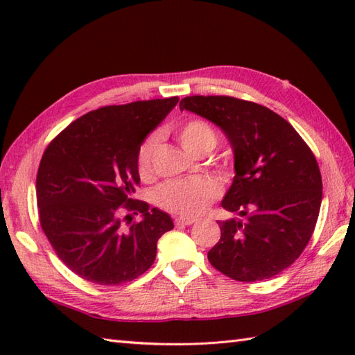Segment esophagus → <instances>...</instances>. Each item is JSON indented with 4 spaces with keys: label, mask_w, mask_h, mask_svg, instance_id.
I'll list each match as a JSON object with an SVG mask.
<instances>
[{
    "label": "esophagus",
    "mask_w": 355,
    "mask_h": 355,
    "mask_svg": "<svg viewBox=\"0 0 355 355\" xmlns=\"http://www.w3.org/2000/svg\"><path fill=\"white\" fill-rule=\"evenodd\" d=\"M193 223L192 218H175V225H192Z\"/></svg>",
    "instance_id": "obj_1"
}]
</instances>
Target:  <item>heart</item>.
Masks as SVG:
<instances>
[{"instance_id": "1", "label": "heart", "mask_w": 355, "mask_h": 355, "mask_svg": "<svg viewBox=\"0 0 355 355\" xmlns=\"http://www.w3.org/2000/svg\"><path fill=\"white\" fill-rule=\"evenodd\" d=\"M175 137L186 153L201 157L209 154L218 145V135L207 122L189 119L175 130ZM158 137L150 134L143 140L137 153V171L141 180H150L155 173V154ZM221 195V187L206 177L168 182L157 189L158 206L182 216H198Z\"/></svg>"}]
</instances>
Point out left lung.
<instances>
[{
  "label": "left lung",
  "mask_w": 355,
  "mask_h": 355,
  "mask_svg": "<svg viewBox=\"0 0 355 355\" xmlns=\"http://www.w3.org/2000/svg\"><path fill=\"white\" fill-rule=\"evenodd\" d=\"M189 110L218 125L235 154L223 207L244 220L218 221L221 238L209 262L239 282L270 279L288 268L310 243L322 202V175L310 146L284 117L232 96H187Z\"/></svg>",
  "instance_id": "1"
}]
</instances>
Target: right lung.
<instances>
[{
	"instance_id": "add662e5",
	"label": "right lung",
	"mask_w": 355,
	"mask_h": 355,
	"mask_svg": "<svg viewBox=\"0 0 355 355\" xmlns=\"http://www.w3.org/2000/svg\"><path fill=\"white\" fill-rule=\"evenodd\" d=\"M177 102L173 96L89 111L45 148L36 175L41 227L58 258L85 281H134L173 229L168 214L132 193L140 184L139 148ZM130 213L144 220L131 223Z\"/></svg>"
}]
</instances>
